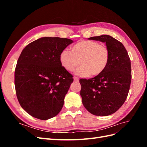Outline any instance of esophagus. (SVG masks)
Here are the masks:
<instances>
[{"mask_svg": "<svg viewBox=\"0 0 147 147\" xmlns=\"http://www.w3.org/2000/svg\"><path fill=\"white\" fill-rule=\"evenodd\" d=\"M74 81H75V82H79V78H77V77H74Z\"/></svg>", "mask_w": 147, "mask_h": 147, "instance_id": "34e87169", "label": "esophagus"}]
</instances>
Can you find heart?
<instances>
[{"mask_svg":"<svg viewBox=\"0 0 147 147\" xmlns=\"http://www.w3.org/2000/svg\"><path fill=\"white\" fill-rule=\"evenodd\" d=\"M110 50L105 45L93 40H81L68 50L62 51L59 55L61 65L72 72L80 64L75 74L82 77L97 76L104 72L110 60Z\"/></svg>","mask_w":147,"mask_h":147,"instance_id":"obj_1","label":"heart"}]
</instances>
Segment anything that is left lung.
Segmentation results:
<instances>
[{
    "mask_svg": "<svg viewBox=\"0 0 147 147\" xmlns=\"http://www.w3.org/2000/svg\"><path fill=\"white\" fill-rule=\"evenodd\" d=\"M88 39L105 43L110 55L108 65L102 74L80 80L82 103L91 114L108 116L116 112L127 98L132 77L131 60L123 44L110 35Z\"/></svg>",
    "mask_w": 147,
    "mask_h": 147,
    "instance_id": "1",
    "label": "left lung"
}]
</instances>
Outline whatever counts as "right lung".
Wrapping results in <instances>:
<instances>
[{
	"label": "right lung",
	"mask_w": 147,
	"mask_h": 147,
	"mask_svg": "<svg viewBox=\"0 0 147 147\" xmlns=\"http://www.w3.org/2000/svg\"><path fill=\"white\" fill-rule=\"evenodd\" d=\"M72 40L42 37L22 51L15 71L18 100L26 112L40 119L54 117L63 108L73 76L61 65V52Z\"/></svg>",
	"instance_id": "obj_1"
}]
</instances>
